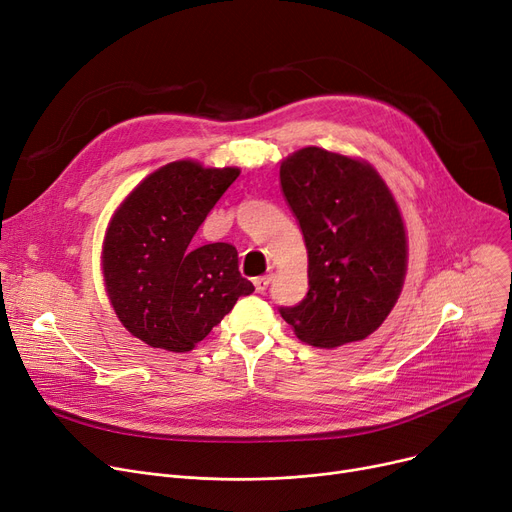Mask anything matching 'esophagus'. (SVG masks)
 Instances as JSON below:
<instances>
[{
	"instance_id": "obj_1",
	"label": "esophagus",
	"mask_w": 512,
	"mask_h": 512,
	"mask_svg": "<svg viewBox=\"0 0 512 512\" xmlns=\"http://www.w3.org/2000/svg\"><path fill=\"white\" fill-rule=\"evenodd\" d=\"M270 282H272V276H259V278H255V280H253V284H255V290H257V292H265V290H267V286H270Z\"/></svg>"
}]
</instances>
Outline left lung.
Wrapping results in <instances>:
<instances>
[{
    "instance_id": "1",
    "label": "left lung",
    "mask_w": 512,
    "mask_h": 512,
    "mask_svg": "<svg viewBox=\"0 0 512 512\" xmlns=\"http://www.w3.org/2000/svg\"><path fill=\"white\" fill-rule=\"evenodd\" d=\"M280 184L309 255L307 297L280 315L313 346L367 338L407 274V234L390 188L367 161L319 147L288 155Z\"/></svg>"
}]
</instances>
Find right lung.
<instances>
[{
	"label": "right lung",
	"mask_w": 512,
	"mask_h": 512,
	"mask_svg": "<svg viewBox=\"0 0 512 512\" xmlns=\"http://www.w3.org/2000/svg\"><path fill=\"white\" fill-rule=\"evenodd\" d=\"M238 168L180 159L149 174L116 209L103 240V280L122 326L145 344L193 351L255 286L228 242L191 247Z\"/></svg>",
	"instance_id": "add662e5"
}]
</instances>
